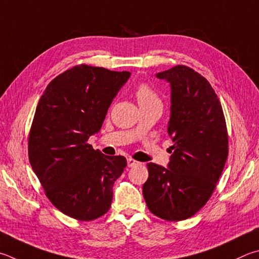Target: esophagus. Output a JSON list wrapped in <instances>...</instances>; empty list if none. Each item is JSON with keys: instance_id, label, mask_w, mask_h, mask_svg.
<instances>
[{"instance_id": "obj_1", "label": "esophagus", "mask_w": 259, "mask_h": 259, "mask_svg": "<svg viewBox=\"0 0 259 259\" xmlns=\"http://www.w3.org/2000/svg\"><path fill=\"white\" fill-rule=\"evenodd\" d=\"M139 162H137V161H135V159H133V158H128V166L129 167H134V166H137V165H139Z\"/></svg>"}]
</instances>
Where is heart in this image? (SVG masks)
Wrapping results in <instances>:
<instances>
[{
  "label": "heart",
  "instance_id": "heart-1",
  "mask_svg": "<svg viewBox=\"0 0 259 259\" xmlns=\"http://www.w3.org/2000/svg\"><path fill=\"white\" fill-rule=\"evenodd\" d=\"M136 96H137V100L139 103L152 101V100H157L155 93L152 91V88H149L147 84L142 83L139 84L137 88V92H136Z\"/></svg>",
  "mask_w": 259,
  "mask_h": 259
}]
</instances>
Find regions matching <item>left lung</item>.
Instances as JSON below:
<instances>
[{
  "mask_svg": "<svg viewBox=\"0 0 259 259\" xmlns=\"http://www.w3.org/2000/svg\"><path fill=\"white\" fill-rule=\"evenodd\" d=\"M156 78L171 88L172 155L167 167L147 164L143 195L154 215L182 221L207 203L222 175L229 153L227 124L218 95L195 70L177 65Z\"/></svg>",
  "mask_w": 259,
  "mask_h": 259,
  "instance_id": "8db88e82",
  "label": "left lung"
}]
</instances>
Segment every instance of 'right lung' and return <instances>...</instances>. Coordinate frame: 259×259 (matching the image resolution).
I'll return each mask as SVG.
<instances>
[{"mask_svg": "<svg viewBox=\"0 0 259 259\" xmlns=\"http://www.w3.org/2000/svg\"><path fill=\"white\" fill-rule=\"evenodd\" d=\"M130 74L77 65L54 78L37 105L28 142L30 165L51 203L70 218L92 221L111 207L126 159L106 156L87 140L101 130Z\"/></svg>", "mask_w": 259, "mask_h": 259, "instance_id": "obj_1", "label": "right lung"}]
</instances>
